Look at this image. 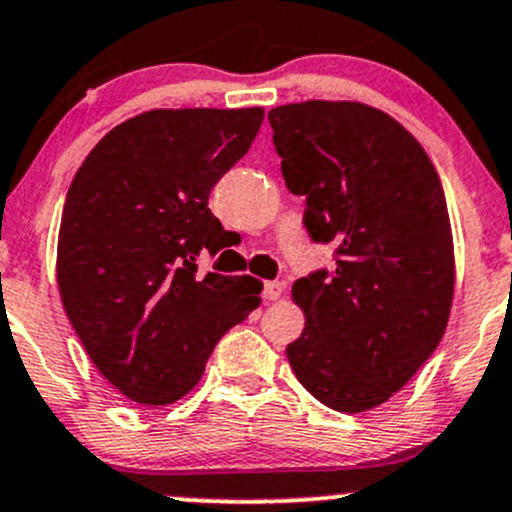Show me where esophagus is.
<instances>
[{"instance_id": "1", "label": "esophagus", "mask_w": 512, "mask_h": 512, "mask_svg": "<svg viewBox=\"0 0 512 512\" xmlns=\"http://www.w3.org/2000/svg\"><path fill=\"white\" fill-rule=\"evenodd\" d=\"M284 296V284L282 282H265V299L277 301Z\"/></svg>"}]
</instances>
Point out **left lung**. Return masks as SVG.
Instances as JSON below:
<instances>
[{
	"instance_id": "left-lung-1",
	"label": "left lung",
	"mask_w": 512,
	"mask_h": 512,
	"mask_svg": "<svg viewBox=\"0 0 512 512\" xmlns=\"http://www.w3.org/2000/svg\"><path fill=\"white\" fill-rule=\"evenodd\" d=\"M303 228L335 245V269L294 282L306 313L286 347L296 379L323 406H381L445 335L454 247L430 157L384 111L357 101H303L267 114Z\"/></svg>"
}]
</instances>
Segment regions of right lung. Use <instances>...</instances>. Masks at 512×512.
Listing matches in <instances>:
<instances>
[{"mask_svg": "<svg viewBox=\"0 0 512 512\" xmlns=\"http://www.w3.org/2000/svg\"><path fill=\"white\" fill-rule=\"evenodd\" d=\"M262 109H155L99 140L67 189L58 286L84 350L114 389L167 406L260 306L255 277L199 274L226 233L209 209L250 150Z\"/></svg>", "mask_w": 512, "mask_h": 512, "instance_id": "right-lung-1", "label": "right lung"}]
</instances>
